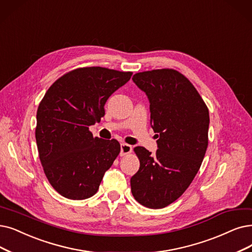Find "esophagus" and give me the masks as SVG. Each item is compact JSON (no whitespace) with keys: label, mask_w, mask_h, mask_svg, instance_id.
Returning a JSON list of instances; mask_svg holds the SVG:
<instances>
[{"label":"esophagus","mask_w":252,"mask_h":252,"mask_svg":"<svg viewBox=\"0 0 252 252\" xmlns=\"http://www.w3.org/2000/svg\"><path fill=\"white\" fill-rule=\"evenodd\" d=\"M132 152V147L128 144H121V156H126Z\"/></svg>","instance_id":"34e87169"}]
</instances>
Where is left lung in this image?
<instances>
[{
  "label": "left lung",
  "instance_id": "8db88e82",
  "mask_svg": "<svg viewBox=\"0 0 252 252\" xmlns=\"http://www.w3.org/2000/svg\"><path fill=\"white\" fill-rule=\"evenodd\" d=\"M132 79L150 100L158 150L152 155L144 147L134 148L139 169L130 180L131 192L140 205L162 209L185 192L202 165L209 109L190 80L175 69L138 72Z\"/></svg>",
  "mask_w": 252,
  "mask_h": 252
}]
</instances>
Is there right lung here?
Segmentation results:
<instances>
[{
  "label": "right lung",
  "instance_id": "1",
  "mask_svg": "<svg viewBox=\"0 0 252 252\" xmlns=\"http://www.w3.org/2000/svg\"><path fill=\"white\" fill-rule=\"evenodd\" d=\"M132 72L104 67L71 70L48 88L37 109L35 129L40 162L62 196H93L121 151L117 139L94 137L89 127L104 116V104Z\"/></svg>",
  "mask_w": 252,
  "mask_h": 252
}]
</instances>
